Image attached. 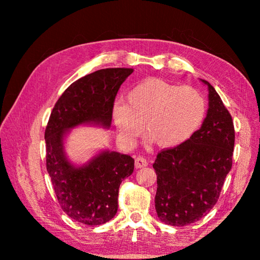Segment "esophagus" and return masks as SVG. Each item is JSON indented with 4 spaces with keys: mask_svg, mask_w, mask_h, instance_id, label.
I'll use <instances>...</instances> for the list:
<instances>
[{
    "mask_svg": "<svg viewBox=\"0 0 260 260\" xmlns=\"http://www.w3.org/2000/svg\"><path fill=\"white\" fill-rule=\"evenodd\" d=\"M147 165H148V161H147L146 158H143V157H141V156L135 158V167H136V169H141V167H146Z\"/></svg>",
    "mask_w": 260,
    "mask_h": 260,
    "instance_id": "1",
    "label": "esophagus"
}]
</instances>
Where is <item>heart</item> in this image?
Instances as JSON below:
<instances>
[{
	"label": "heart",
	"instance_id": "obj_1",
	"mask_svg": "<svg viewBox=\"0 0 260 260\" xmlns=\"http://www.w3.org/2000/svg\"><path fill=\"white\" fill-rule=\"evenodd\" d=\"M205 116V101L195 88L179 87L161 79H146L114 104L112 120L119 140L132 146L146 133L158 147L174 148L192 136Z\"/></svg>",
	"mask_w": 260,
	"mask_h": 260
}]
</instances>
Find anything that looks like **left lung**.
Wrapping results in <instances>:
<instances>
[{
  "mask_svg": "<svg viewBox=\"0 0 260 260\" xmlns=\"http://www.w3.org/2000/svg\"><path fill=\"white\" fill-rule=\"evenodd\" d=\"M209 108L201 128L186 142L157 155L155 208L161 222L186 226L203 218L219 199L232 169L235 132L232 116L208 81Z\"/></svg>",
  "mask_w": 260,
  "mask_h": 260,
  "instance_id": "obj_1",
  "label": "left lung"
}]
</instances>
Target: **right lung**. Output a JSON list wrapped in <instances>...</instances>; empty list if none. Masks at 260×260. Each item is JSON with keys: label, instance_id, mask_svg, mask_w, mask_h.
I'll return each instance as SVG.
<instances>
[{"label": "right lung", "instance_id": "right-lung-1", "mask_svg": "<svg viewBox=\"0 0 260 260\" xmlns=\"http://www.w3.org/2000/svg\"><path fill=\"white\" fill-rule=\"evenodd\" d=\"M132 73L133 69H103L74 81L56 102L45 132L47 171L58 203L70 218L88 226L116 215L119 186L133 173L134 159L104 149L85 164H73L65 140L79 126L109 129L114 99Z\"/></svg>", "mask_w": 260, "mask_h": 260}]
</instances>
